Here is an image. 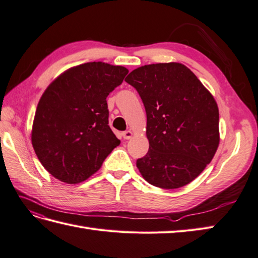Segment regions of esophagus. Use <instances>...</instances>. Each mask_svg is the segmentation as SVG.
<instances>
[{"instance_id":"34e87169","label":"esophagus","mask_w":258,"mask_h":258,"mask_svg":"<svg viewBox=\"0 0 258 258\" xmlns=\"http://www.w3.org/2000/svg\"><path fill=\"white\" fill-rule=\"evenodd\" d=\"M133 136H134V133L131 130H127V131H124V133H122V137H123V139H125V140L131 139V138H133Z\"/></svg>"}]
</instances>
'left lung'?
Masks as SVG:
<instances>
[{"label":"left lung","mask_w":258,"mask_h":258,"mask_svg":"<svg viewBox=\"0 0 258 258\" xmlns=\"http://www.w3.org/2000/svg\"><path fill=\"white\" fill-rule=\"evenodd\" d=\"M124 81L138 90L147 112L149 150L137 160L139 172L161 188L188 184L220 145L213 95L191 70L175 61L138 67Z\"/></svg>","instance_id":"left-lung-1"}]
</instances>
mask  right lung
Here are the masks:
<instances>
[{
  "mask_svg": "<svg viewBox=\"0 0 258 258\" xmlns=\"http://www.w3.org/2000/svg\"><path fill=\"white\" fill-rule=\"evenodd\" d=\"M123 66L90 61L68 68L45 89L31 133L43 167L77 184L97 172L120 145L109 127L107 96L128 74Z\"/></svg>",
  "mask_w": 258,
  "mask_h": 258,
  "instance_id": "right-lung-1",
  "label": "right lung"
}]
</instances>
